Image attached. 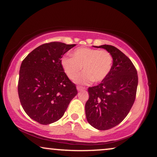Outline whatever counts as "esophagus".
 I'll return each mask as SVG.
<instances>
[{
    "mask_svg": "<svg viewBox=\"0 0 157 157\" xmlns=\"http://www.w3.org/2000/svg\"><path fill=\"white\" fill-rule=\"evenodd\" d=\"M77 89H78V91H83V90L85 89L84 87H82L80 86H77Z\"/></svg>",
    "mask_w": 157,
    "mask_h": 157,
    "instance_id": "obj_1",
    "label": "esophagus"
}]
</instances>
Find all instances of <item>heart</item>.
Wrapping results in <instances>:
<instances>
[{"instance_id":"obj_1","label":"heart","mask_w":157,"mask_h":157,"mask_svg":"<svg viewBox=\"0 0 157 157\" xmlns=\"http://www.w3.org/2000/svg\"><path fill=\"white\" fill-rule=\"evenodd\" d=\"M72 57H63L61 64L66 75L73 79L83 67L84 72L75 79L79 84L100 82L107 78L113 66V57L107 50L80 48L75 50Z\"/></svg>"}]
</instances>
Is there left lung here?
<instances>
[{
    "mask_svg": "<svg viewBox=\"0 0 157 157\" xmlns=\"http://www.w3.org/2000/svg\"><path fill=\"white\" fill-rule=\"evenodd\" d=\"M95 47L111 53L113 66L104 80L88 89L85 113L94 128L107 130L118 125L129 113L136 98L138 75L132 61L117 48L111 45Z\"/></svg>",
    "mask_w": 157,
    "mask_h": 157,
    "instance_id": "8db88e82",
    "label": "left lung"
}]
</instances>
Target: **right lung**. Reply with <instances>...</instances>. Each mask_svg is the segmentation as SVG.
Returning a JSON list of instances; mask_svg holds the SVG:
<instances>
[{
    "mask_svg": "<svg viewBox=\"0 0 157 157\" xmlns=\"http://www.w3.org/2000/svg\"><path fill=\"white\" fill-rule=\"evenodd\" d=\"M75 46L57 41L42 44L21 63L18 97L25 112L37 123L49 124L59 120L78 94L61 64L63 55Z\"/></svg>",
    "mask_w": 157,
    "mask_h": 157,
    "instance_id": "right-lung-1",
    "label": "right lung"
}]
</instances>
